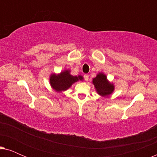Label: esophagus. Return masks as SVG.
Masks as SVG:
<instances>
[{
	"mask_svg": "<svg viewBox=\"0 0 157 157\" xmlns=\"http://www.w3.org/2000/svg\"><path fill=\"white\" fill-rule=\"evenodd\" d=\"M83 77H84V79H85V81H88V80H89V75H87V74H85L84 76H83Z\"/></svg>",
	"mask_w": 157,
	"mask_h": 157,
	"instance_id": "34e87169",
	"label": "esophagus"
}]
</instances>
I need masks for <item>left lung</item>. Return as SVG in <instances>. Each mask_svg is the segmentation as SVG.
I'll return each mask as SVG.
<instances>
[{
    "mask_svg": "<svg viewBox=\"0 0 157 157\" xmlns=\"http://www.w3.org/2000/svg\"><path fill=\"white\" fill-rule=\"evenodd\" d=\"M92 83L97 94L102 97L111 95L114 91L115 86L113 83L107 79L106 75L103 72L98 73L96 75L95 78L92 80Z\"/></svg>",
    "mask_w": 157,
    "mask_h": 157,
    "instance_id": "left-lung-1",
    "label": "left lung"
}]
</instances>
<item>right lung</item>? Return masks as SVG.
Instances as JSON below:
<instances>
[{
    "label": "right lung",
    "instance_id": "1",
    "mask_svg": "<svg viewBox=\"0 0 157 157\" xmlns=\"http://www.w3.org/2000/svg\"><path fill=\"white\" fill-rule=\"evenodd\" d=\"M78 81H83L81 75L72 76L69 69H65L59 74L53 73L49 77V82L52 89L59 93L68 90L71 86Z\"/></svg>",
    "mask_w": 157,
    "mask_h": 157
}]
</instances>
